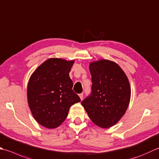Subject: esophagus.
<instances>
[{
  "instance_id": "esophagus-1",
  "label": "esophagus",
  "mask_w": 159,
  "mask_h": 159,
  "mask_svg": "<svg viewBox=\"0 0 159 159\" xmlns=\"http://www.w3.org/2000/svg\"><path fill=\"white\" fill-rule=\"evenodd\" d=\"M79 97L80 98V100H82V99L83 98V93H81V94H79Z\"/></svg>"
}]
</instances>
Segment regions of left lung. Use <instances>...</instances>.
Instances as JSON below:
<instances>
[{
    "label": "left lung",
    "mask_w": 159,
    "mask_h": 159,
    "mask_svg": "<svg viewBox=\"0 0 159 159\" xmlns=\"http://www.w3.org/2000/svg\"><path fill=\"white\" fill-rule=\"evenodd\" d=\"M91 95L81 102L89 119L102 128L116 124L125 114L131 97L129 80L120 67L106 59L89 63Z\"/></svg>",
    "instance_id": "1"
}]
</instances>
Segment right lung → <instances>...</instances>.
Wrapping results in <instances>:
<instances>
[{
	"instance_id": "add662e5",
	"label": "right lung",
	"mask_w": 159,
	"mask_h": 159,
	"mask_svg": "<svg viewBox=\"0 0 159 159\" xmlns=\"http://www.w3.org/2000/svg\"><path fill=\"white\" fill-rule=\"evenodd\" d=\"M74 60L51 58L36 68L27 84V102L40 125L54 129L63 123L71 105L80 101L69 73Z\"/></svg>"
}]
</instances>
